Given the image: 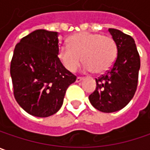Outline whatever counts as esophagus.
<instances>
[{"instance_id": "34e87169", "label": "esophagus", "mask_w": 150, "mask_h": 150, "mask_svg": "<svg viewBox=\"0 0 150 150\" xmlns=\"http://www.w3.org/2000/svg\"><path fill=\"white\" fill-rule=\"evenodd\" d=\"M82 80H83L82 77H77V78H76V82H80V81H81Z\"/></svg>"}]
</instances>
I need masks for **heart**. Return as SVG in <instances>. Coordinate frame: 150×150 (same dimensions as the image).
Masks as SVG:
<instances>
[{"instance_id": "b5f03b06", "label": "heart", "mask_w": 150, "mask_h": 150, "mask_svg": "<svg viewBox=\"0 0 150 150\" xmlns=\"http://www.w3.org/2000/svg\"><path fill=\"white\" fill-rule=\"evenodd\" d=\"M69 42L70 47H59L58 57L70 72H75L83 60L86 71L101 74L110 69L116 60V42L110 36L81 32L72 35Z\"/></svg>"}]
</instances>
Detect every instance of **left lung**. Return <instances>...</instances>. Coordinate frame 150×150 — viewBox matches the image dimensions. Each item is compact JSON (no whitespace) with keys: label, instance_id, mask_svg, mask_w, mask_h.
I'll return each instance as SVG.
<instances>
[{"label":"left lung","instance_id":"obj_1","mask_svg":"<svg viewBox=\"0 0 150 150\" xmlns=\"http://www.w3.org/2000/svg\"><path fill=\"white\" fill-rule=\"evenodd\" d=\"M109 31L116 42L117 57L110 70L96 79V90L89 96L93 107L104 113L121 110L132 100L140 69V57L133 38L116 29Z\"/></svg>","mask_w":150,"mask_h":150}]
</instances>
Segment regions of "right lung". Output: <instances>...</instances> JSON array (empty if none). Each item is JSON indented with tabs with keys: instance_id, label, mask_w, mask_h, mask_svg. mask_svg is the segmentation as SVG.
<instances>
[{
	"instance_id": "right-lung-1",
	"label": "right lung",
	"mask_w": 150,
	"mask_h": 150,
	"mask_svg": "<svg viewBox=\"0 0 150 150\" xmlns=\"http://www.w3.org/2000/svg\"><path fill=\"white\" fill-rule=\"evenodd\" d=\"M57 32L37 30L16 45L10 73L16 101L28 114L48 117L63 105L67 88L76 76L58 57Z\"/></svg>"
}]
</instances>
